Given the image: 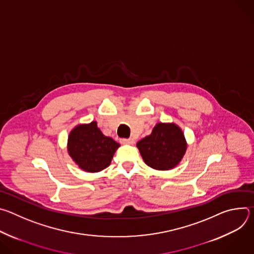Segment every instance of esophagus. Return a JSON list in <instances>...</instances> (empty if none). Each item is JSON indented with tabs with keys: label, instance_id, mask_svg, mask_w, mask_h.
I'll return each mask as SVG.
<instances>
[{
	"label": "esophagus",
	"instance_id": "1",
	"mask_svg": "<svg viewBox=\"0 0 254 254\" xmlns=\"http://www.w3.org/2000/svg\"><path fill=\"white\" fill-rule=\"evenodd\" d=\"M123 143H127V144H133L134 139L133 138H122Z\"/></svg>",
	"mask_w": 254,
	"mask_h": 254
}]
</instances>
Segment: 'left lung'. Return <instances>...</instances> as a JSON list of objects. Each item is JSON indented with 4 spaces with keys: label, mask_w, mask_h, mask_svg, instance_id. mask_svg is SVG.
Instances as JSON below:
<instances>
[{
    "label": "left lung",
    "mask_w": 254,
    "mask_h": 254,
    "mask_svg": "<svg viewBox=\"0 0 254 254\" xmlns=\"http://www.w3.org/2000/svg\"><path fill=\"white\" fill-rule=\"evenodd\" d=\"M136 147L149 167L167 171L175 168L183 159L187 142L182 129L176 124L159 123L150 135L137 141Z\"/></svg>",
    "instance_id": "1"
}]
</instances>
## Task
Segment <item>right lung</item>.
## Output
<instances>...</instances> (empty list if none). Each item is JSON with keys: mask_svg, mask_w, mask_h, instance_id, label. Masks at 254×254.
I'll return each mask as SVG.
<instances>
[{"mask_svg": "<svg viewBox=\"0 0 254 254\" xmlns=\"http://www.w3.org/2000/svg\"><path fill=\"white\" fill-rule=\"evenodd\" d=\"M119 147V142L101 132L96 122L75 127L67 142L69 156L88 173L100 172L110 166Z\"/></svg>", "mask_w": 254, "mask_h": 254, "instance_id": "1", "label": "right lung"}]
</instances>
